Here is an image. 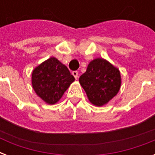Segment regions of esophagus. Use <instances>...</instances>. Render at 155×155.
Segmentation results:
<instances>
[{"instance_id":"1","label":"esophagus","mask_w":155,"mask_h":155,"mask_svg":"<svg viewBox=\"0 0 155 155\" xmlns=\"http://www.w3.org/2000/svg\"><path fill=\"white\" fill-rule=\"evenodd\" d=\"M72 75H73V76L75 78V79H77V78H78V71H72Z\"/></svg>"}]
</instances>
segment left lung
<instances>
[{
    "label": "left lung",
    "instance_id": "left-lung-1",
    "mask_svg": "<svg viewBox=\"0 0 155 155\" xmlns=\"http://www.w3.org/2000/svg\"><path fill=\"white\" fill-rule=\"evenodd\" d=\"M79 81L89 101L103 106L117 94L121 78L117 68L105 59L97 58L90 62Z\"/></svg>",
    "mask_w": 155,
    "mask_h": 155
}]
</instances>
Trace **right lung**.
<instances>
[{
    "mask_svg": "<svg viewBox=\"0 0 155 155\" xmlns=\"http://www.w3.org/2000/svg\"><path fill=\"white\" fill-rule=\"evenodd\" d=\"M74 80L68 68L54 57L44 61L32 72L33 88L49 104L57 103Z\"/></svg>",
    "mask_w": 155,
    "mask_h": 155,
    "instance_id": "obj_1",
    "label": "right lung"
}]
</instances>
